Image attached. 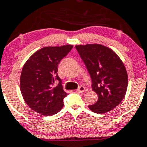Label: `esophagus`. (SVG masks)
<instances>
[{"instance_id": "1", "label": "esophagus", "mask_w": 147, "mask_h": 147, "mask_svg": "<svg viewBox=\"0 0 147 147\" xmlns=\"http://www.w3.org/2000/svg\"><path fill=\"white\" fill-rule=\"evenodd\" d=\"M85 91H86V88L84 86H80V87L77 89V92L78 93H83Z\"/></svg>"}]
</instances>
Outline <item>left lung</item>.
Returning a JSON list of instances; mask_svg holds the SVG:
<instances>
[{
  "label": "left lung",
  "mask_w": 147,
  "mask_h": 147,
  "mask_svg": "<svg viewBox=\"0 0 147 147\" xmlns=\"http://www.w3.org/2000/svg\"><path fill=\"white\" fill-rule=\"evenodd\" d=\"M92 80L98 101L88 107L98 114L106 113L123 101L127 91V74L124 64L114 51L101 44L75 46Z\"/></svg>",
  "instance_id": "1"
}]
</instances>
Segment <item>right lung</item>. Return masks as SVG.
I'll return each mask as SVG.
<instances>
[{"instance_id":"add662e5","label":"right lung","mask_w":147,"mask_h":147,"mask_svg":"<svg viewBox=\"0 0 147 147\" xmlns=\"http://www.w3.org/2000/svg\"><path fill=\"white\" fill-rule=\"evenodd\" d=\"M72 45L44 47L27 59L20 78V90L23 98L32 110L44 116L57 114L64 106L67 95L58 76L60 61L71 51ZM56 80L58 85L53 86Z\"/></svg>"}]
</instances>
